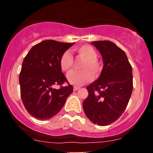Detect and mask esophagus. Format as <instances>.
<instances>
[{
    "instance_id": "esophagus-1",
    "label": "esophagus",
    "mask_w": 153,
    "mask_h": 153,
    "mask_svg": "<svg viewBox=\"0 0 153 153\" xmlns=\"http://www.w3.org/2000/svg\"><path fill=\"white\" fill-rule=\"evenodd\" d=\"M79 89H80V88H79V86H74V91H76V90H79Z\"/></svg>"
}]
</instances>
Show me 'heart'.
<instances>
[{
    "mask_svg": "<svg viewBox=\"0 0 153 153\" xmlns=\"http://www.w3.org/2000/svg\"><path fill=\"white\" fill-rule=\"evenodd\" d=\"M78 57L83 60L80 64V71H72L67 75V79L74 86H82L91 80L94 76L100 75L102 70L100 62L97 60V53L92 46L83 45L74 49ZM74 64V60L70 53L66 51L61 55L60 66L63 72H68Z\"/></svg>",
    "mask_w": 153,
    "mask_h": 153,
    "instance_id": "1",
    "label": "heart"
}]
</instances>
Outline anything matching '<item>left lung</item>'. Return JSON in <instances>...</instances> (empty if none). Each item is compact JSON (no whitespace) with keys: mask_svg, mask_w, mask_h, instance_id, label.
I'll return each mask as SVG.
<instances>
[{"mask_svg":"<svg viewBox=\"0 0 153 153\" xmlns=\"http://www.w3.org/2000/svg\"><path fill=\"white\" fill-rule=\"evenodd\" d=\"M102 55L100 77L86 87L83 108L87 118L99 126L114 123L123 113L132 92V70L125 52L109 40L93 41Z\"/></svg>","mask_w":153,"mask_h":153,"instance_id":"obj_1","label":"left lung"}]
</instances>
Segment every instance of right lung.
I'll use <instances>...</instances> for the list:
<instances>
[{
	"label": "right lung",
	"mask_w": 153,
	"mask_h": 153,
	"mask_svg": "<svg viewBox=\"0 0 153 153\" xmlns=\"http://www.w3.org/2000/svg\"><path fill=\"white\" fill-rule=\"evenodd\" d=\"M74 43L47 40L33 46L22 63L19 83L22 102L35 118L45 120L57 114L73 93L69 85L56 90L53 85L68 83L60 66L61 55Z\"/></svg>",
	"instance_id": "obj_1"
}]
</instances>
